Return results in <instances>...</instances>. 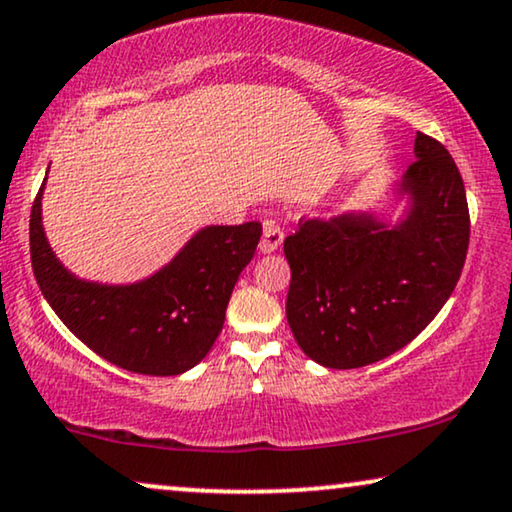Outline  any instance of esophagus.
<instances>
[{"mask_svg":"<svg viewBox=\"0 0 512 512\" xmlns=\"http://www.w3.org/2000/svg\"><path fill=\"white\" fill-rule=\"evenodd\" d=\"M284 242V230L279 228V223L275 221H265L263 223V237H261V244H258V249H261V254H272V251H277L282 247Z\"/></svg>","mask_w":512,"mask_h":512,"instance_id":"1","label":"esophagus"}]
</instances>
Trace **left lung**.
<instances>
[{
  "label": "left lung",
  "instance_id": "left-lung-1",
  "mask_svg": "<svg viewBox=\"0 0 512 512\" xmlns=\"http://www.w3.org/2000/svg\"><path fill=\"white\" fill-rule=\"evenodd\" d=\"M415 163L394 193L396 223L370 212L300 221L284 240L291 265L286 319L298 347L326 368L382 361L415 340L452 296L471 219L447 149L417 132Z\"/></svg>",
  "mask_w": 512,
  "mask_h": 512
}]
</instances>
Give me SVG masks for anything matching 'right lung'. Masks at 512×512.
<instances>
[{
	"label": "right lung",
	"instance_id": "right-lung-1",
	"mask_svg": "<svg viewBox=\"0 0 512 512\" xmlns=\"http://www.w3.org/2000/svg\"><path fill=\"white\" fill-rule=\"evenodd\" d=\"M41 184L30 216V256L48 305L83 345L139 375H181L219 338L237 277L261 240V223L205 226L151 277L135 284L79 279L53 254L41 223Z\"/></svg>",
	"mask_w": 512,
	"mask_h": 512
}]
</instances>
